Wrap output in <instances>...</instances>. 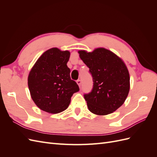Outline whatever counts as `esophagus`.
I'll list each match as a JSON object with an SVG mask.
<instances>
[{
    "instance_id": "1",
    "label": "esophagus",
    "mask_w": 157,
    "mask_h": 157,
    "mask_svg": "<svg viewBox=\"0 0 157 157\" xmlns=\"http://www.w3.org/2000/svg\"><path fill=\"white\" fill-rule=\"evenodd\" d=\"M77 84L78 85V86L80 87V86H81V80H78L77 81Z\"/></svg>"
}]
</instances>
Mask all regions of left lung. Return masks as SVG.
Masks as SVG:
<instances>
[{"mask_svg": "<svg viewBox=\"0 0 157 157\" xmlns=\"http://www.w3.org/2000/svg\"><path fill=\"white\" fill-rule=\"evenodd\" d=\"M78 52L93 78L92 92L84 95L89 111L98 115L115 111L124 103L130 91V75L126 64L104 48Z\"/></svg>", "mask_w": 157, "mask_h": 157, "instance_id": "left-lung-1", "label": "left lung"}]
</instances>
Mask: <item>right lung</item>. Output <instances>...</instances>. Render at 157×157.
<instances>
[{"mask_svg":"<svg viewBox=\"0 0 157 157\" xmlns=\"http://www.w3.org/2000/svg\"><path fill=\"white\" fill-rule=\"evenodd\" d=\"M70 52L52 48L37 59L28 76V87L33 101L41 110L57 114L65 111L78 84L70 77L67 63Z\"/></svg>","mask_w":157,"mask_h":157,"instance_id":"right-lung-1","label":"right lung"}]
</instances>
